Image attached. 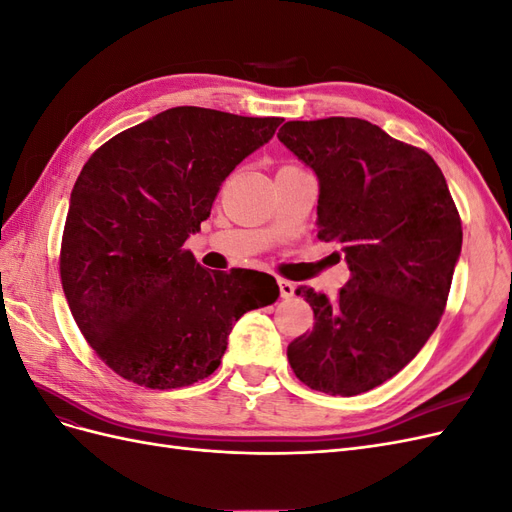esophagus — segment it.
I'll use <instances>...</instances> for the list:
<instances>
[{"instance_id":"esophagus-1","label":"esophagus","mask_w":512,"mask_h":512,"mask_svg":"<svg viewBox=\"0 0 512 512\" xmlns=\"http://www.w3.org/2000/svg\"><path fill=\"white\" fill-rule=\"evenodd\" d=\"M277 286H280V294L282 299H290L294 297V284L288 280H277Z\"/></svg>"}]
</instances>
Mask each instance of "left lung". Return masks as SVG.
Segmentation results:
<instances>
[{
	"label": "left lung",
	"instance_id": "obj_1",
	"mask_svg": "<svg viewBox=\"0 0 512 512\" xmlns=\"http://www.w3.org/2000/svg\"><path fill=\"white\" fill-rule=\"evenodd\" d=\"M280 143L318 177V239L350 269L335 299L301 286L314 329L288 346L309 389L352 397L393 378L436 331L461 254L440 166L356 117L288 121Z\"/></svg>",
	"mask_w": 512,
	"mask_h": 512
}]
</instances>
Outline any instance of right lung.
Listing matches in <instances>:
<instances>
[{
    "instance_id": "add662e5",
    "label": "right lung",
    "mask_w": 512,
    "mask_h": 512,
    "mask_svg": "<svg viewBox=\"0 0 512 512\" xmlns=\"http://www.w3.org/2000/svg\"><path fill=\"white\" fill-rule=\"evenodd\" d=\"M282 121L175 106L113 136L83 166L61 286L87 344L121 378L166 391L211 376L232 324L280 297L275 277L203 269L183 243L209 218L222 181Z\"/></svg>"
}]
</instances>
